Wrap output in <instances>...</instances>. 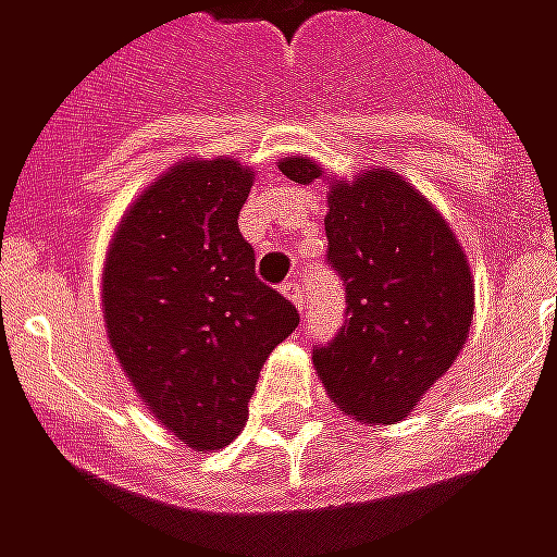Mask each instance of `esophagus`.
I'll return each instance as SVG.
<instances>
[{"mask_svg": "<svg viewBox=\"0 0 557 557\" xmlns=\"http://www.w3.org/2000/svg\"><path fill=\"white\" fill-rule=\"evenodd\" d=\"M283 295H286V298H289L292 304H295V307H298V310H307V298H304V286L301 283H298V280H289V283H283Z\"/></svg>", "mask_w": 557, "mask_h": 557, "instance_id": "34e87169", "label": "esophagus"}]
</instances>
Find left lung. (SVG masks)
<instances>
[{"label":"left lung","mask_w":557,"mask_h":557,"mask_svg":"<svg viewBox=\"0 0 557 557\" xmlns=\"http://www.w3.org/2000/svg\"><path fill=\"white\" fill-rule=\"evenodd\" d=\"M298 184L310 158L280 160ZM327 262L346 286V325L313 351L331 403L363 423H397L454 367L474 315V277L450 223L391 170L327 184Z\"/></svg>","instance_id":"obj_1"}]
</instances>
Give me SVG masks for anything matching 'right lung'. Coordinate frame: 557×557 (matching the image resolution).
<instances>
[{
    "mask_svg": "<svg viewBox=\"0 0 557 557\" xmlns=\"http://www.w3.org/2000/svg\"><path fill=\"white\" fill-rule=\"evenodd\" d=\"M250 187L235 158L178 160L131 202L103 262L115 358L151 418L194 450L242 432L262 363L298 327L238 232Z\"/></svg>",
    "mask_w": 557,
    "mask_h": 557,
    "instance_id": "add662e5",
    "label": "right lung"
}]
</instances>
